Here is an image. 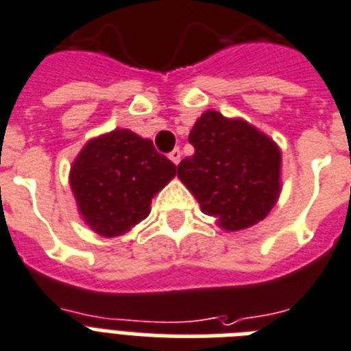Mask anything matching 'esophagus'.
I'll use <instances>...</instances> for the list:
<instances>
[{
    "label": "esophagus",
    "mask_w": 351,
    "mask_h": 351,
    "mask_svg": "<svg viewBox=\"0 0 351 351\" xmlns=\"http://www.w3.org/2000/svg\"><path fill=\"white\" fill-rule=\"evenodd\" d=\"M168 158H170V161H172L173 165H176V167H178L179 161H181V150H179V148H173Z\"/></svg>",
    "instance_id": "34e87169"
}]
</instances>
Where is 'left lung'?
<instances>
[{"instance_id":"left-lung-1","label":"left lung","mask_w":351,"mask_h":351,"mask_svg":"<svg viewBox=\"0 0 351 351\" xmlns=\"http://www.w3.org/2000/svg\"><path fill=\"white\" fill-rule=\"evenodd\" d=\"M195 152L179 162L178 178L203 214L224 232L263 221L281 195V148L243 117L206 110L190 130Z\"/></svg>"}]
</instances>
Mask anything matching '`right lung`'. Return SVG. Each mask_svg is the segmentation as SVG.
<instances>
[{"label": "right lung", "mask_w": 351, "mask_h": 351, "mask_svg": "<svg viewBox=\"0 0 351 351\" xmlns=\"http://www.w3.org/2000/svg\"><path fill=\"white\" fill-rule=\"evenodd\" d=\"M176 165L128 128L92 137L75 156L69 183L81 219L101 237H117L147 219Z\"/></svg>", "instance_id": "obj_1"}]
</instances>
